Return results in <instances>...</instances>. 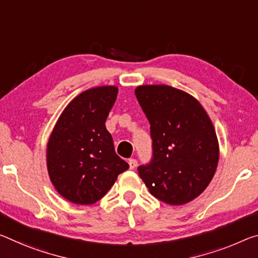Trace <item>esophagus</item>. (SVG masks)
<instances>
[{
    "label": "esophagus",
    "instance_id": "esophagus-1",
    "mask_svg": "<svg viewBox=\"0 0 258 258\" xmlns=\"http://www.w3.org/2000/svg\"><path fill=\"white\" fill-rule=\"evenodd\" d=\"M128 164H130V169L134 170L138 165V161H137V159H134V158H131L128 161Z\"/></svg>",
    "mask_w": 258,
    "mask_h": 258
}]
</instances>
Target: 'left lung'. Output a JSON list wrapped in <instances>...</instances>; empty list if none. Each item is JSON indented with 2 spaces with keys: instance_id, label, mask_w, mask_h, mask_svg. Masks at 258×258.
Listing matches in <instances>:
<instances>
[{
  "instance_id": "8db88e82",
  "label": "left lung",
  "mask_w": 258,
  "mask_h": 258,
  "mask_svg": "<svg viewBox=\"0 0 258 258\" xmlns=\"http://www.w3.org/2000/svg\"><path fill=\"white\" fill-rule=\"evenodd\" d=\"M136 96L150 122L153 158L138 167L151 195L171 206L193 201L214 178L218 139L201 103L167 85H145Z\"/></svg>"
}]
</instances>
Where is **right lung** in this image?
Wrapping results in <instances>:
<instances>
[{
    "label": "right lung",
    "instance_id": "add662e5",
    "mask_svg": "<svg viewBox=\"0 0 258 258\" xmlns=\"http://www.w3.org/2000/svg\"><path fill=\"white\" fill-rule=\"evenodd\" d=\"M116 86L79 94L63 110L47 145V167L56 190L76 204H93L130 167L114 151L105 120L117 99Z\"/></svg>",
    "mask_w": 258,
    "mask_h": 258
}]
</instances>
